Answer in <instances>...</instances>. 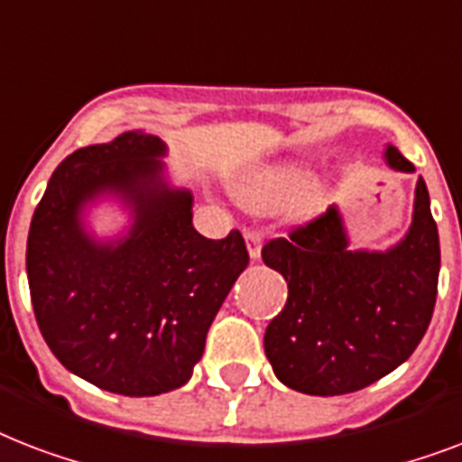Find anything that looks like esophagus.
<instances>
[{
  "label": "esophagus",
  "instance_id": "obj_1",
  "mask_svg": "<svg viewBox=\"0 0 462 462\" xmlns=\"http://www.w3.org/2000/svg\"><path fill=\"white\" fill-rule=\"evenodd\" d=\"M245 239H246V252H249V256H252V259H261V232L246 230Z\"/></svg>",
  "mask_w": 462,
  "mask_h": 462
}]
</instances>
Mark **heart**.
<instances>
[{
  "label": "heart",
  "instance_id": "b5f03b06",
  "mask_svg": "<svg viewBox=\"0 0 462 462\" xmlns=\"http://www.w3.org/2000/svg\"><path fill=\"white\" fill-rule=\"evenodd\" d=\"M311 180V170L302 160H278L254 167L235 180V196L249 210H275L290 203Z\"/></svg>",
  "mask_w": 462,
  "mask_h": 462
}]
</instances>
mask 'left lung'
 <instances>
[{
    "mask_svg": "<svg viewBox=\"0 0 462 462\" xmlns=\"http://www.w3.org/2000/svg\"><path fill=\"white\" fill-rule=\"evenodd\" d=\"M386 165H415L386 143ZM263 263L288 281V302L268 323L263 347L275 376L307 395H343L369 386L415 352L437 302V223L420 177L412 223L395 245L350 249L337 206L288 239L263 246Z\"/></svg>",
    "mask_w": 462,
    "mask_h": 462,
    "instance_id": "1",
    "label": "left lung"
}]
</instances>
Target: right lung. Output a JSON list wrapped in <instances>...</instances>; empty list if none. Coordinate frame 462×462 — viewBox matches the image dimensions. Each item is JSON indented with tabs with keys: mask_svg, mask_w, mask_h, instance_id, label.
Listing matches in <instances>:
<instances>
[{
	"mask_svg": "<svg viewBox=\"0 0 462 462\" xmlns=\"http://www.w3.org/2000/svg\"><path fill=\"white\" fill-rule=\"evenodd\" d=\"M165 141L143 129L79 148L54 170L32 213L25 271L32 311L69 372L119 395L184 386L206 333L249 266L232 230L206 239L194 194L170 181ZM115 202L127 223L97 236L92 210Z\"/></svg>",
	"mask_w": 462,
	"mask_h": 462,
	"instance_id": "obj_1",
	"label": "right lung"
}]
</instances>
